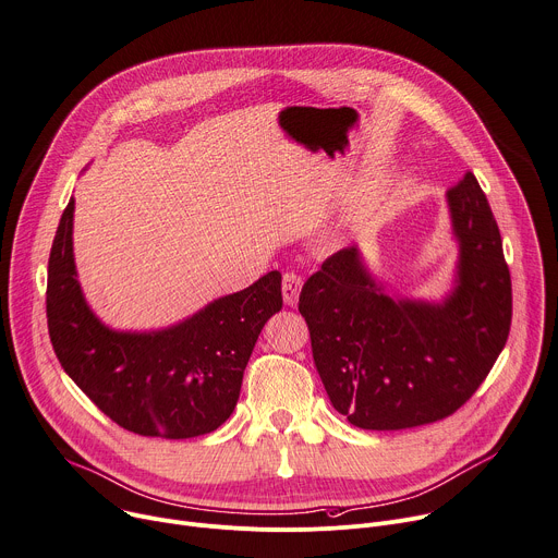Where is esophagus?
Returning a JSON list of instances; mask_svg holds the SVG:
<instances>
[{
  "label": "esophagus",
  "mask_w": 558,
  "mask_h": 558,
  "mask_svg": "<svg viewBox=\"0 0 558 558\" xmlns=\"http://www.w3.org/2000/svg\"><path fill=\"white\" fill-rule=\"evenodd\" d=\"M301 286H303V279H301L296 272H286V275H283L281 290H283V301H286V305H294V303H296L299 292H301Z\"/></svg>",
  "instance_id": "34e87169"
}]
</instances>
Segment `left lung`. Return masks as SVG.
<instances>
[{"mask_svg": "<svg viewBox=\"0 0 558 558\" xmlns=\"http://www.w3.org/2000/svg\"><path fill=\"white\" fill-rule=\"evenodd\" d=\"M461 243L459 286L441 305L392 301L354 247L299 294L330 403L363 429H408L454 414L489 375L512 326L501 232L472 172L448 191Z\"/></svg>", "mask_w": 558, "mask_h": 558, "instance_id": "1", "label": "left lung"}]
</instances>
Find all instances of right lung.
Segmentation results:
<instances>
[{
  "instance_id": "add662e5",
  "label": "right lung",
  "mask_w": 558,
  "mask_h": 558,
  "mask_svg": "<svg viewBox=\"0 0 558 558\" xmlns=\"http://www.w3.org/2000/svg\"><path fill=\"white\" fill-rule=\"evenodd\" d=\"M73 210L75 199L59 219L46 286L48 335L61 367L106 416L135 435L191 439L217 429L236 405L266 322L281 311V275L272 270L174 328L114 332L82 296Z\"/></svg>"
}]
</instances>
